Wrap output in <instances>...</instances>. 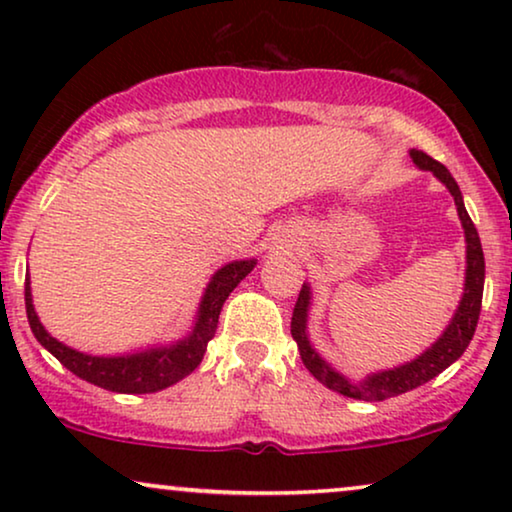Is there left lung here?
Masks as SVG:
<instances>
[{
  "label": "left lung",
  "mask_w": 512,
  "mask_h": 512,
  "mask_svg": "<svg viewBox=\"0 0 512 512\" xmlns=\"http://www.w3.org/2000/svg\"><path fill=\"white\" fill-rule=\"evenodd\" d=\"M412 163L422 170H429L447 186V191L452 193L454 205H457L461 226H464L466 235V284H464V296L454 312L450 326L445 328L443 335L436 340V345L426 349L422 356H417L415 361L403 363V366L382 370V373L368 375L361 382H349L347 377H342L338 370L328 366L321 356L314 352L310 340H307V310H310V286L303 284V289L298 293L296 307H293L291 317V335L298 342L300 359H303L305 368L324 384V387L338 391V394L347 398H356V401H387V398L401 396L405 391L417 389L419 384L433 380V377L443 373L447 366H452L461 354L466 352L468 342L473 340L475 326L480 319V307H482V289H485V254H482V244L475 230L471 216H468L464 207V198L457 181L450 174V170L438 160L426 156L424 151L412 149L410 151Z\"/></svg>",
  "instance_id": "obj_1"
}]
</instances>
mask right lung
I'll return each instance as SVG.
<instances>
[{
    "mask_svg": "<svg viewBox=\"0 0 512 512\" xmlns=\"http://www.w3.org/2000/svg\"><path fill=\"white\" fill-rule=\"evenodd\" d=\"M254 265V258L251 261H233L223 265L212 277V282L207 284L198 310V321H195L191 335L170 347H156L125 356H90L76 352V349L55 340L41 326L32 305L30 277H25L27 321H30L34 338L81 380L97 384L102 389L118 391V394H153V391H160L174 382L184 380L188 373H193L200 366L202 356L207 352V342L214 338L216 326H219L223 303H226L230 291L254 270Z\"/></svg>",
    "mask_w": 512,
    "mask_h": 512,
    "instance_id": "right-lung-1",
    "label": "right lung"
}]
</instances>
